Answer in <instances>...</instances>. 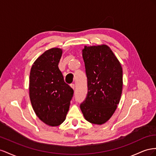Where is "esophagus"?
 Returning a JSON list of instances; mask_svg holds the SVG:
<instances>
[{"mask_svg":"<svg viewBox=\"0 0 156 156\" xmlns=\"http://www.w3.org/2000/svg\"><path fill=\"white\" fill-rule=\"evenodd\" d=\"M70 87H72V88L73 89V90H74V89H75V85H74V83H71V84H70Z\"/></svg>","mask_w":156,"mask_h":156,"instance_id":"obj_1","label":"esophagus"}]
</instances>
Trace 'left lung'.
I'll return each mask as SVG.
<instances>
[{"label": "left lung", "instance_id": "1", "mask_svg": "<svg viewBox=\"0 0 156 156\" xmlns=\"http://www.w3.org/2000/svg\"><path fill=\"white\" fill-rule=\"evenodd\" d=\"M88 91L80 109L87 122L101 125L112 117L121 98L122 65L106 45L85 46L82 50Z\"/></svg>", "mask_w": 156, "mask_h": 156}]
</instances>
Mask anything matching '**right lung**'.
I'll return each mask as SVG.
<instances>
[{"label": "right lung", "mask_w": 156, "mask_h": 156, "mask_svg": "<svg viewBox=\"0 0 156 156\" xmlns=\"http://www.w3.org/2000/svg\"><path fill=\"white\" fill-rule=\"evenodd\" d=\"M62 53L57 48L43 53L34 62L29 76V97L34 112L53 127L65 120L74 93L58 67Z\"/></svg>", "instance_id": "obj_1"}]
</instances>
